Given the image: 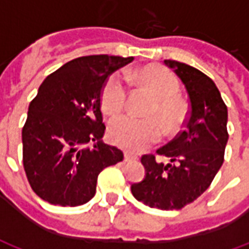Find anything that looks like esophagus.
I'll return each instance as SVG.
<instances>
[{
	"mask_svg": "<svg viewBox=\"0 0 249 249\" xmlns=\"http://www.w3.org/2000/svg\"><path fill=\"white\" fill-rule=\"evenodd\" d=\"M124 160H125V161H133V160H137V156L132 155V153H128V152H125V153H124Z\"/></svg>",
	"mask_w": 249,
	"mask_h": 249,
	"instance_id": "34e87169",
	"label": "esophagus"
}]
</instances>
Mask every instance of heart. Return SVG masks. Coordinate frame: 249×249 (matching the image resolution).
<instances>
[{
  "label": "heart",
  "mask_w": 249,
  "mask_h": 249,
  "mask_svg": "<svg viewBox=\"0 0 249 249\" xmlns=\"http://www.w3.org/2000/svg\"><path fill=\"white\" fill-rule=\"evenodd\" d=\"M140 81L156 94V105L151 116L160 117L167 133H173L183 124L184 112L178 104L180 84L172 71L165 68L149 65L137 71ZM128 82L123 73H114L105 82L101 104L105 112L119 113L125 107ZM162 126L156 119H139L132 114L114 117L109 123V137L116 145L129 152H141L161 139Z\"/></svg>",
  "instance_id": "obj_1"
}]
</instances>
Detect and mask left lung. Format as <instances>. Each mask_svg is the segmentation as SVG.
<instances>
[{
  "label": "left lung",
  "mask_w": 249,
  "mask_h": 249,
  "mask_svg": "<svg viewBox=\"0 0 249 249\" xmlns=\"http://www.w3.org/2000/svg\"><path fill=\"white\" fill-rule=\"evenodd\" d=\"M164 64L187 89L189 114L183 132L156 151L169 162L157 161L153 155L141 157L145 176L130 189L136 200L148 207L172 211L201 196L223 165L228 110L217 87L203 71L173 60Z\"/></svg>",
  "instance_id": "1"
}]
</instances>
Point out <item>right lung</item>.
I'll return each mask as SVG.
<instances>
[{"instance_id":"right-lung-1","label":"right lung","mask_w":249,"mask_h":249,"mask_svg":"<svg viewBox=\"0 0 249 249\" xmlns=\"http://www.w3.org/2000/svg\"><path fill=\"white\" fill-rule=\"evenodd\" d=\"M133 57L87 56L66 62L38 88L22 128L24 168L37 196L77 207L96 193L98 173L124 159L103 142L101 92L114 71ZM94 142L93 148L87 142Z\"/></svg>"}]
</instances>
